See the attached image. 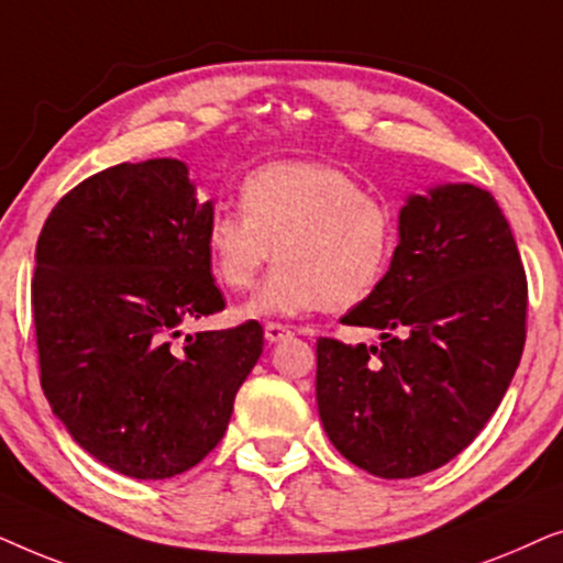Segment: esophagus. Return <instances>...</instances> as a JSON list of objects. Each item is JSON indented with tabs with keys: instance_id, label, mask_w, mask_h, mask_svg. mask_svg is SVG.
I'll return each mask as SVG.
<instances>
[{
	"instance_id": "esophagus-1",
	"label": "esophagus",
	"mask_w": 563,
	"mask_h": 563,
	"mask_svg": "<svg viewBox=\"0 0 563 563\" xmlns=\"http://www.w3.org/2000/svg\"><path fill=\"white\" fill-rule=\"evenodd\" d=\"M289 333H291V330L287 325H282V322H266V328H264V335H266L268 343H279Z\"/></svg>"
}]
</instances>
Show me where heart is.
Listing matches in <instances>:
<instances>
[{"instance_id": "heart-1", "label": "heart", "mask_w": 563, "mask_h": 563, "mask_svg": "<svg viewBox=\"0 0 563 563\" xmlns=\"http://www.w3.org/2000/svg\"><path fill=\"white\" fill-rule=\"evenodd\" d=\"M397 249V214L349 172L322 161H274L241 181V212L207 218L205 251L222 287L249 291L274 268L249 314L351 310L374 295Z\"/></svg>"}]
</instances>
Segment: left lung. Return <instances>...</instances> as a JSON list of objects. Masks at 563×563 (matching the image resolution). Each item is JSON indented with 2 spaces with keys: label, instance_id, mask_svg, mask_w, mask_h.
I'll use <instances>...</instances> for the list:
<instances>
[{
  "label": "left lung",
  "instance_id": "obj_1",
  "mask_svg": "<svg viewBox=\"0 0 563 563\" xmlns=\"http://www.w3.org/2000/svg\"><path fill=\"white\" fill-rule=\"evenodd\" d=\"M526 312V268L489 191L438 184L407 197L387 276L341 320L379 330L382 343L318 341L314 391L330 443L382 479L449 464L503 402Z\"/></svg>",
  "mask_w": 563,
  "mask_h": 563
}]
</instances>
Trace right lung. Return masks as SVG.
Listing matches in <instances>:
<instances>
[{
  "label": "right lung",
  "instance_id": "add662e5",
  "mask_svg": "<svg viewBox=\"0 0 563 563\" xmlns=\"http://www.w3.org/2000/svg\"><path fill=\"white\" fill-rule=\"evenodd\" d=\"M212 202L176 158L104 168L58 199L35 249L33 318L51 410L133 479L197 466L264 351L256 320L187 335L225 307L205 251Z\"/></svg>",
  "mask_w": 563,
  "mask_h": 563
}]
</instances>
